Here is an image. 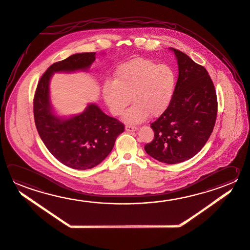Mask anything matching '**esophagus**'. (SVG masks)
Returning <instances> with one entry per match:
<instances>
[{
	"label": "esophagus",
	"mask_w": 250,
	"mask_h": 250,
	"mask_svg": "<svg viewBox=\"0 0 250 250\" xmlns=\"http://www.w3.org/2000/svg\"><path fill=\"white\" fill-rule=\"evenodd\" d=\"M125 129L127 131H136V129H137V127L136 126H132V125H126L125 126Z\"/></svg>",
	"instance_id": "obj_1"
}]
</instances>
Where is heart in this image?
I'll list each match as a JSON object with an SVG mask.
<instances>
[{
	"instance_id": "1",
	"label": "heart",
	"mask_w": 250,
	"mask_h": 250,
	"mask_svg": "<svg viewBox=\"0 0 250 250\" xmlns=\"http://www.w3.org/2000/svg\"><path fill=\"white\" fill-rule=\"evenodd\" d=\"M176 76L167 64H159L146 58H135L120 65L114 72V82H106L103 96L111 113L120 116L134 102L124 115L127 123L144 122L150 114H163L173 99Z\"/></svg>"
}]
</instances>
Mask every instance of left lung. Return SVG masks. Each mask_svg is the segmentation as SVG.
I'll list each match as a JSON object with an SVG mask.
<instances>
[{
	"mask_svg": "<svg viewBox=\"0 0 250 250\" xmlns=\"http://www.w3.org/2000/svg\"><path fill=\"white\" fill-rule=\"evenodd\" d=\"M172 50L179 65L173 99L151 123L154 138L145 150L160 162L178 164L193 158L208 141L217 119L218 100L206 68L182 51Z\"/></svg>",
	"mask_w": 250,
	"mask_h": 250,
	"instance_id": "obj_1",
	"label": "left lung"
}]
</instances>
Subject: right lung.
<instances>
[{"label":"right lung","mask_w":250,"mask_h":250,"mask_svg":"<svg viewBox=\"0 0 250 250\" xmlns=\"http://www.w3.org/2000/svg\"><path fill=\"white\" fill-rule=\"evenodd\" d=\"M96 53H83L52 64L38 83L33 98L37 130L55 159L68 167L85 170L101 163L114 148L124 124L89 104L81 114L61 120L53 114L49 103V81L54 72L86 69Z\"/></svg>","instance_id":"add662e5"}]
</instances>
